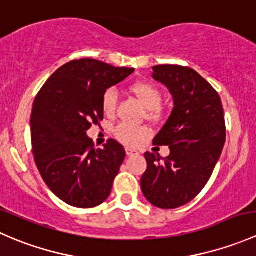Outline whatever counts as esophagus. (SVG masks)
I'll return each instance as SVG.
<instances>
[{"mask_svg": "<svg viewBox=\"0 0 256 256\" xmlns=\"http://www.w3.org/2000/svg\"><path fill=\"white\" fill-rule=\"evenodd\" d=\"M126 154L128 156H136V154H138V151L135 148H131V147H126Z\"/></svg>", "mask_w": 256, "mask_h": 256, "instance_id": "34e87169", "label": "esophagus"}]
</instances>
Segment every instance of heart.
I'll list each match as a JSON object with an SVG mask.
<instances>
[{
  "label": "heart",
  "instance_id": "1",
  "mask_svg": "<svg viewBox=\"0 0 256 256\" xmlns=\"http://www.w3.org/2000/svg\"><path fill=\"white\" fill-rule=\"evenodd\" d=\"M131 92L138 99V102L146 108L150 112V118H156L157 110L162 102V94L158 88L148 82H138L131 86ZM116 102H118V94L114 89H109L105 92L102 96V110L108 115H112L115 112ZM116 136L118 140L128 144H135L142 140L146 136V130L140 128H134L128 124H121L116 128Z\"/></svg>",
  "mask_w": 256,
  "mask_h": 256
}]
</instances>
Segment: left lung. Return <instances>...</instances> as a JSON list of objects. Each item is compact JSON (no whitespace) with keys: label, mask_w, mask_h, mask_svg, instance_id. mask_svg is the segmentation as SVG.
Masks as SVG:
<instances>
[{"label":"left lung","mask_w":256,"mask_h":256,"mask_svg":"<svg viewBox=\"0 0 256 256\" xmlns=\"http://www.w3.org/2000/svg\"><path fill=\"white\" fill-rule=\"evenodd\" d=\"M152 78L168 89L174 109L154 136V144L168 146L170 154H144L147 170L141 190L154 207L174 209L187 204L207 184L226 144L222 100L204 78L180 66H156Z\"/></svg>","instance_id":"left-lung-1"}]
</instances>
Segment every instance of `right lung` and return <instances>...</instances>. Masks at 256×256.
I'll use <instances>...</instances> for the list:
<instances>
[{
    "label": "right lung",
    "mask_w": 256,
    "mask_h": 256,
    "mask_svg": "<svg viewBox=\"0 0 256 256\" xmlns=\"http://www.w3.org/2000/svg\"><path fill=\"white\" fill-rule=\"evenodd\" d=\"M134 70L92 58L72 60L36 96L30 115L36 164L49 190L66 204L96 207L112 193L125 148L115 140L94 148L86 131L104 118L105 92Z\"/></svg>",
    "instance_id": "right-lung-1"
}]
</instances>
